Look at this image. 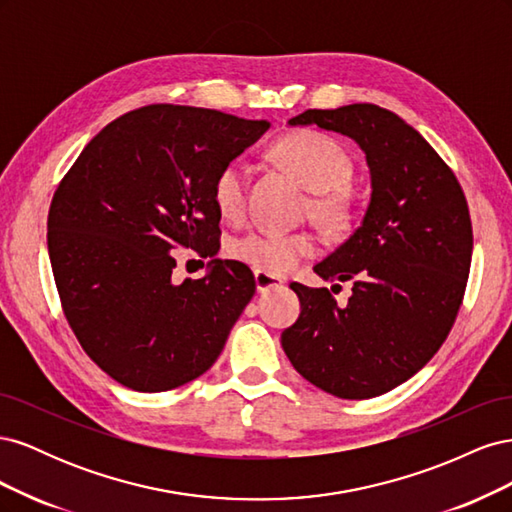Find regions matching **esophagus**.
Returning a JSON list of instances; mask_svg holds the SVG:
<instances>
[{"mask_svg": "<svg viewBox=\"0 0 512 512\" xmlns=\"http://www.w3.org/2000/svg\"><path fill=\"white\" fill-rule=\"evenodd\" d=\"M254 280H256V290L258 292H269V290L280 288L284 284L280 277H275V275H271L267 271H260V269L254 271Z\"/></svg>", "mask_w": 512, "mask_h": 512, "instance_id": "obj_1", "label": "esophagus"}]
</instances>
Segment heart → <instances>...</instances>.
<instances>
[{"label":"heart","instance_id":"obj_1","mask_svg":"<svg viewBox=\"0 0 512 512\" xmlns=\"http://www.w3.org/2000/svg\"><path fill=\"white\" fill-rule=\"evenodd\" d=\"M271 156L288 173L314 192V211L322 222L333 224L346 211L344 185L352 177V160L335 138L297 130L280 138ZM247 170L241 162H228L213 181V205L226 220H239L245 211ZM316 241L307 232H250L232 243V254L260 271L284 275L303 258L314 256Z\"/></svg>","mask_w":512,"mask_h":512}]
</instances>
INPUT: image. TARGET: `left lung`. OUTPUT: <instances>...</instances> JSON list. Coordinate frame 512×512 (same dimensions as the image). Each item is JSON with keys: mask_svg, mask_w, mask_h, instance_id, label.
Segmentation results:
<instances>
[{"mask_svg": "<svg viewBox=\"0 0 512 512\" xmlns=\"http://www.w3.org/2000/svg\"><path fill=\"white\" fill-rule=\"evenodd\" d=\"M290 126L339 132L371 175L361 226L314 267L352 282L339 307L329 288L292 282L297 322L282 333L292 367L339 399H369L423 369L453 329L472 260V222L451 168L412 126L376 104L309 111Z\"/></svg>", "mask_w": 512, "mask_h": 512, "instance_id": "1", "label": "left lung"}]
</instances>
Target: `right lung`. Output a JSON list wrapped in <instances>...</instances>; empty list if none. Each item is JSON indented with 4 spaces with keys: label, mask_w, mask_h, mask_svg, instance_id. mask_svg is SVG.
Here are the masks:
<instances>
[{
    "label": "right lung",
    "mask_w": 512,
    "mask_h": 512,
    "mask_svg": "<svg viewBox=\"0 0 512 512\" xmlns=\"http://www.w3.org/2000/svg\"><path fill=\"white\" fill-rule=\"evenodd\" d=\"M269 126L149 104L108 123L61 179L46 224L61 307L89 359L119 384L170 391L220 356L254 275L214 258L205 278L177 285L169 252L218 254L213 181Z\"/></svg>",
    "instance_id": "add662e5"
}]
</instances>
